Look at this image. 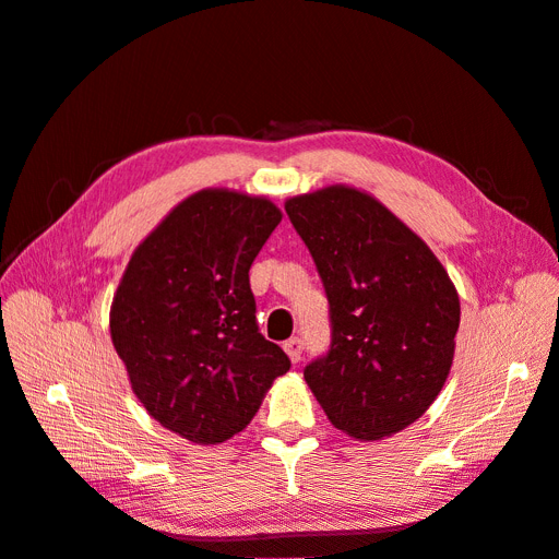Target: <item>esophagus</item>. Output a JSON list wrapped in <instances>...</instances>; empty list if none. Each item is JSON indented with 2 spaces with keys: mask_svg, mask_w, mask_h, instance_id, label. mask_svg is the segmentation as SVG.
I'll use <instances>...</instances> for the list:
<instances>
[{
  "mask_svg": "<svg viewBox=\"0 0 559 559\" xmlns=\"http://www.w3.org/2000/svg\"><path fill=\"white\" fill-rule=\"evenodd\" d=\"M284 352L289 354V359L294 364H298L300 357H302V341H300V337H289V341L284 343Z\"/></svg>",
  "mask_w": 559,
  "mask_h": 559,
  "instance_id": "esophagus-1",
  "label": "esophagus"
}]
</instances>
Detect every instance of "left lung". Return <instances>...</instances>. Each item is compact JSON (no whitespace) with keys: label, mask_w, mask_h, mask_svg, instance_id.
Here are the masks:
<instances>
[{"label":"left lung","mask_w":559,"mask_h":559,"mask_svg":"<svg viewBox=\"0 0 559 559\" xmlns=\"http://www.w3.org/2000/svg\"><path fill=\"white\" fill-rule=\"evenodd\" d=\"M329 298L331 345L302 376L331 425L361 441L392 436L441 392L460 296L431 249L347 186L286 200Z\"/></svg>","instance_id":"1"}]
</instances>
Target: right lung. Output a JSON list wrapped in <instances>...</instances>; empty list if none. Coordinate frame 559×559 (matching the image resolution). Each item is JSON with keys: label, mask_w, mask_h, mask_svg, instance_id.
Returning <instances> with one entry per match:
<instances>
[{"label": "right lung", "mask_w": 559, "mask_h": 559, "mask_svg": "<svg viewBox=\"0 0 559 559\" xmlns=\"http://www.w3.org/2000/svg\"><path fill=\"white\" fill-rule=\"evenodd\" d=\"M282 222L265 198L200 191L134 249L111 341L148 415L193 443L240 433L289 357L259 331L249 267Z\"/></svg>", "instance_id": "obj_1"}]
</instances>
